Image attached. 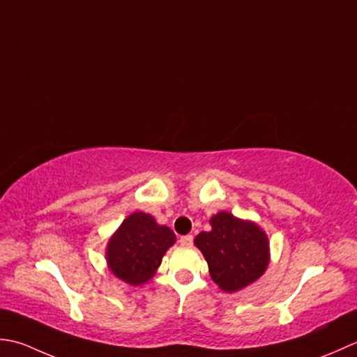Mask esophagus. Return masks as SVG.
Here are the masks:
<instances>
[{"instance_id": "34e87169", "label": "esophagus", "mask_w": 357, "mask_h": 357, "mask_svg": "<svg viewBox=\"0 0 357 357\" xmlns=\"http://www.w3.org/2000/svg\"><path fill=\"white\" fill-rule=\"evenodd\" d=\"M192 242H194V237L191 234L180 237V245L181 246H192Z\"/></svg>"}]
</instances>
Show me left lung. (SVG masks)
<instances>
[{"mask_svg": "<svg viewBox=\"0 0 357 357\" xmlns=\"http://www.w3.org/2000/svg\"><path fill=\"white\" fill-rule=\"evenodd\" d=\"M211 227L213 229L200 232L194 243L208 261L211 278L223 291L234 293L265 273L270 243L257 225L223 211L211 219Z\"/></svg>", "mask_w": 357, "mask_h": 357, "instance_id": "obj_1", "label": "left lung"}]
</instances>
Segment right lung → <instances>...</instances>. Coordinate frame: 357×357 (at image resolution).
I'll list each match as a JSON object with an SVG mask.
<instances>
[{
	"instance_id": "add662e5",
	"label": "right lung",
	"mask_w": 357,
	"mask_h": 357,
	"mask_svg": "<svg viewBox=\"0 0 357 357\" xmlns=\"http://www.w3.org/2000/svg\"><path fill=\"white\" fill-rule=\"evenodd\" d=\"M176 242L168 227H160L154 217L134 213L120 225L109 240L106 259L111 271L130 285L148 282L162 264L166 250Z\"/></svg>"
}]
</instances>
